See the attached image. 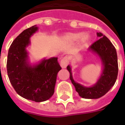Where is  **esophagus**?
Here are the masks:
<instances>
[{"mask_svg":"<svg viewBox=\"0 0 125 125\" xmlns=\"http://www.w3.org/2000/svg\"><path fill=\"white\" fill-rule=\"evenodd\" d=\"M69 64V58L68 57H64L61 60L60 64L62 68H66V66H68V64Z\"/></svg>","mask_w":125,"mask_h":125,"instance_id":"34e87169","label":"esophagus"}]
</instances>
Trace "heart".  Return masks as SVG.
<instances>
[{
  "instance_id": "1",
  "label": "heart",
  "mask_w": 125,
  "mask_h": 125,
  "mask_svg": "<svg viewBox=\"0 0 125 125\" xmlns=\"http://www.w3.org/2000/svg\"><path fill=\"white\" fill-rule=\"evenodd\" d=\"M90 36L88 33L83 32H69L65 34L64 39L69 42H76L81 39V42L83 44H86L89 41Z\"/></svg>"
}]
</instances>
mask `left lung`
<instances>
[{"label":"left lung","mask_w":125,"mask_h":125,"mask_svg":"<svg viewBox=\"0 0 125 125\" xmlns=\"http://www.w3.org/2000/svg\"><path fill=\"white\" fill-rule=\"evenodd\" d=\"M100 39L89 47L88 50L99 57L103 65L102 73L95 84L90 87L84 86L75 82L68 65L67 69L70 73V79L79 95L85 99H98L104 96L115 83L118 72V57L115 47L109 39L101 32H97Z\"/></svg>","instance_id":"left-lung-1"}]
</instances>
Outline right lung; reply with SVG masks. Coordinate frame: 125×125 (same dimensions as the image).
<instances>
[{
	"mask_svg": "<svg viewBox=\"0 0 125 125\" xmlns=\"http://www.w3.org/2000/svg\"><path fill=\"white\" fill-rule=\"evenodd\" d=\"M38 31L36 25L24 30L12 42L8 52L7 70L10 82L19 95L29 100L42 102L54 93L57 74L61 69L57 57L42 59L32 65L26 47L30 38Z\"/></svg>",
	"mask_w": 125,
	"mask_h": 125,
	"instance_id": "right-lung-1",
	"label": "right lung"
}]
</instances>
